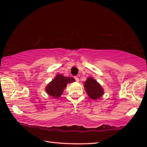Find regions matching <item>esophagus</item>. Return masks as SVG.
<instances>
[{"label":"esophagus","instance_id":"34e87169","mask_svg":"<svg viewBox=\"0 0 147 147\" xmlns=\"http://www.w3.org/2000/svg\"><path fill=\"white\" fill-rule=\"evenodd\" d=\"M74 79L76 82H79V78L78 76H74Z\"/></svg>","mask_w":147,"mask_h":147}]
</instances>
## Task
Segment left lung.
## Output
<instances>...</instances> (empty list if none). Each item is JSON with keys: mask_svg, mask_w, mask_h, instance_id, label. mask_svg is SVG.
<instances>
[{"mask_svg": "<svg viewBox=\"0 0 147 147\" xmlns=\"http://www.w3.org/2000/svg\"><path fill=\"white\" fill-rule=\"evenodd\" d=\"M84 88L89 98L93 100L100 98L104 93L102 86L91 77H89L84 82Z\"/></svg>", "mask_w": 147, "mask_h": 147, "instance_id": "1", "label": "left lung"}]
</instances>
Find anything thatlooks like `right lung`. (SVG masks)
Masks as SVG:
<instances>
[{
    "label": "right lung",
    "mask_w": 147,
    "mask_h": 147,
    "mask_svg": "<svg viewBox=\"0 0 147 147\" xmlns=\"http://www.w3.org/2000/svg\"><path fill=\"white\" fill-rule=\"evenodd\" d=\"M75 82L73 77L64 76L62 74H57L55 78L53 79L48 85L47 86L45 91L49 95L58 98L63 93L64 89L68 83H72Z\"/></svg>",
    "instance_id": "obj_1"
}]
</instances>
